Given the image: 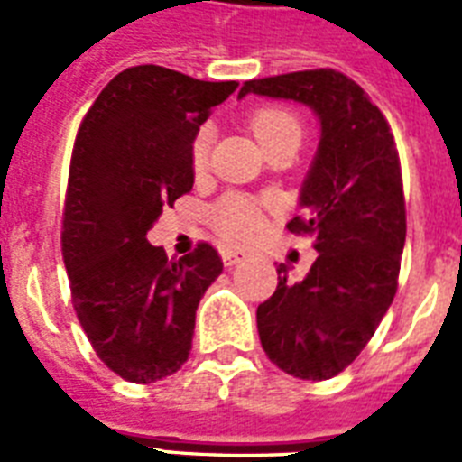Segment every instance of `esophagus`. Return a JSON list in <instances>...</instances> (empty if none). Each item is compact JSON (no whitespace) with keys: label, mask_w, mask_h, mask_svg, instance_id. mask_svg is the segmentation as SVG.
<instances>
[{"label":"esophagus","mask_w":462,"mask_h":462,"mask_svg":"<svg viewBox=\"0 0 462 462\" xmlns=\"http://www.w3.org/2000/svg\"><path fill=\"white\" fill-rule=\"evenodd\" d=\"M245 259H246V254L237 252V249H225V252H223L225 266H237V263H242Z\"/></svg>","instance_id":"34e87169"}]
</instances>
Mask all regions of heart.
Returning a JSON list of instances; mask_svg holds the SVG:
<instances>
[{"instance_id":"obj_1","label":"heart","mask_w":462,"mask_h":462,"mask_svg":"<svg viewBox=\"0 0 462 462\" xmlns=\"http://www.w3.org/2000/svg\"><path fill=\"white\" fill-rule=\"evenodd\" d=\"M254 136L259 139L263 148H271L275 141L285 139V136H300L302 125L300 119L288 110H278V107H263L256 110L249 117ZM210 146H213V126H201L191 139L189 148V160H191V170L203 172L208 167ZM210 223L217 230V235L227 242H246L252 237L256 227H259V208L252 199L239 194L225 196L223 201L216 203V208L210 210Z\"/></svg>"}]
</instances>
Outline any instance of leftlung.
Here are the masks:
<instances>
[{
    "label": "left lung",
    "mask_w": 462,
    "mask_h": 462,
    "mask_svg": "<svg viewBox=\"0 0 462 462\" xmlns=\"http://www.w3.org/2000/svg\"><path fill=\"white\" fill-rule=\"evenodd\" d=\"M249 93L307 105L321 125L300 191L302 216L288 223L290 232L314 235L319 256L300 282L281 263L256 326L282 372L330 379L365 350L398 290L405 199L393 134L365 90L333 69L246 81L239 97Z\"/></svg>",
    "instance_id": "obj_1"
}]
</instances>
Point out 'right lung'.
<instances>
[{"mask_svg":"<svg viewBox=\"0 0 462 462\" xmlns=\"http://www.w3.org/2000/svg\"><path fill=\"white\" fill-rule=\"evenodd\" d=\"M237 86L155 64L125 69L76 134L61 225L71 302L97 357L132 383L165 379L187 362L196 309L223 273L210 245L167 259L146 235L191 191V139Z\"/></svg>","mask_w":462,"mask_h":462,"instance_id":"right-lung-1","label":"right lung"}]
</instances>
